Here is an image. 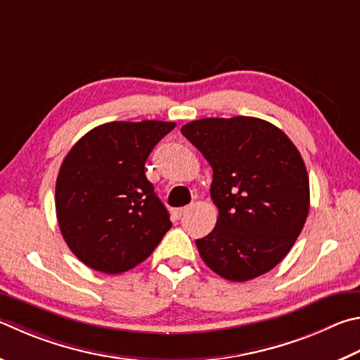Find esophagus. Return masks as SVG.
<instances>
[{"label":"esophagus","mask_w":360,"mask_h":360,"mask_svg":"<svg viewBox=\"0 0 360 360\" xmlns=\"http://www.w3.org/2000/svg\"><path fill=\"white\" fill-rule=\"evenodd\" d=\"M188 209H191V207H188V206H186V207H179V209H176V211H174V215H176V219H181L182 217V215H184L187 211H188Z\"/></svg>","instance_id":"obj_1"}]
</instances>
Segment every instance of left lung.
Wrapping results in <instances>:
<instances>
[{
  "label": "left lung",
  "mask_w": 360,
  "mask_h": 360,
  "mask_svg": "<svg viewBox=\"0 0 360 360\" xmlns=\"http://www.w3.org/2000/svg\"><path fill=\"white\" fill-rule=\"evenodd\" d=\"M181 132L212 167L219 217L207 236L195 240L200 257L231 282L269 272L309 215V174L297 148L274 124L252 116L205 117Z\"/></svg>",
  "instance_id": "left-lung-1"
}]
</instances>
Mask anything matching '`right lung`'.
Wrapping results in <instances>:
<instances>
[{"label":"right lung","instance_id":"add662e5","mask_svg":"<svg viewBox=\"0 0 360 360\" xmlns=\"http://www.w3.org/2000/svg\"><path fill=\"white\" fill-rule=\"evenodd\" d=\"M174 122L115 121L97 126L64 158L56 217L72 253L94 271L120 274L145 261L172 228L145 174L154 146Z\"/></svg>","mask_w":360,"mask_h":360}]
</instances>
